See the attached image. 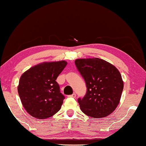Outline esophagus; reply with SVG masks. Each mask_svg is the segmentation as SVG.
Listing matches in <instances>:
<instances>
[{
	"label": "esophagus",
	"mask_w": 146,
	"mask_h": 146,
	"mask_svg": "<svg viewBox=\"0 0 146 146\" xmlns=\"http://www.w3.org/2000/svg\"><path fill=\"white\" fill-rule=\"evenodd\" d=\"M68 97H70V98H75V97H76V94L73 93V94H71V95H69Z\"/></svg>",
	"instance_id": "1"
}]
</instances>
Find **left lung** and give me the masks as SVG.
<instances>
[{
  "label": "left lung",
  "mask_w": 146,
  "mask_h": 146,
  "mask_svg": "<svg viewBox=\"0 0 146 146\" xmlns=\"http://www.w3.org/2000/svg\"><path fill=\"white\" fill-rule=\"evenodd\" d=\"M75 63L87 87L86 95L78 99L82 112L94 118L112 113L120 102L124 88L118 69L97 57L77 59Z\"/></svg>",
  "instance_id": "8db88e82"
}]
</instances>
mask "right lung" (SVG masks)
Listing matches in <instances>:
<instances>
[{
  "mask_svg": "<svg viewBox=\"0 0 146 146\" xmlns=\"http://www.w3.org/2000/svg\"><path fill=\"white\" fill-rule=\"evenodd\" d=\"M67 64L63 60L43 62L21 75L18 93L28 114L36 118L46 119L60 110L65 97L55 80Z\"/></svg>",
  "mask_w": 146,
  "mask_h": 146,
  "instance_id": "right-lung-1",
  "label": "right lung"
}]
</instances>
